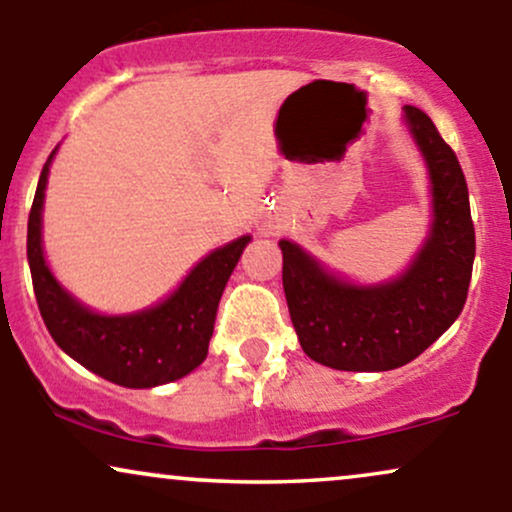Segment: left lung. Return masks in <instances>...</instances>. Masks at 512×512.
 <instances>
[{
  "label": "left lung",
  "instance_id": "1",
  "mask_svg": "<svg viewBox=\"0 0 512 512\" xmlns=\"http://www.w3.org/2000/svg\"><path fill=\"white\" fill-rule=\"evenodd\" d=\"M404 117L433 185L431 236L407 274L383 286H354L327 274L296 243H279L291 322L305 354L322 366H404L448 330L467 301L477 248L467 180L431 117L414 105H404Z\"/></svg>",
  "mask_w": 512,
  "mask_h": 512
}]
</instances>
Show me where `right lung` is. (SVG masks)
I'll return each mask as SVG.
<instances>
[{
  "instance_id": "obj_1",
  "label": "right lung",
  "mask_w": 512,
  "mask_h": 512,
  "mask_svg": "<svg viewBox=\"0 0 512 512\" xmlns=\"http://www.w3.org/2000/svg\"><path fill=\"white\" fill-rule=\"evenodd\" d=\"M50 161L52 156L40 173L28 214V264L35 301L52 339L81 366L122 387L173 383L195 370L207 358L221 293L250 236L233 240L204 257L187 274L180 289L156 308L120 317L96 315L76 303L45 264L40 214Z\"/></svg>"
}]
</instances>
